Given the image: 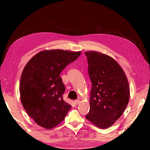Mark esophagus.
I'll list each match as a JSON object with an SVG mask.
<instances>
[{"instance_id":"34e87169","label":"esophagus","mask_w":150,"mask_h":150,"mask_svg":"<svg viewBox=\"0 0 150 150\" xmlns=\"http://www.w3.org/2000/svg\"><path fill=\"white\" fill-rule=\"evenodd\" d=\"M79 103H80V101L79 100V99H76V100L74 101V103H75L76 104H78Z\"/></svg>"}]
</instances>
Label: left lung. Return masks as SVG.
Wrapping results in <instances>:
<instances>
[{
    "instance_id": "8db88e82",
    "label": "left lung",
    "mask_w": 150,
    "mask_h": 150,
    "mask_svg": "<svg viewBox=\"0 0 150 150\" xmlns=\"http://www.w3.org/2000/svg\"><path fill=\"white\" fill-rule=\"evenodd\" d=\"M92 83L90 110L86 118L99 128L106 129L118 120L128 105L129 87L121 66L106 54L85 52Z\"/></svg>"
}]
</instances>
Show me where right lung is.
I'll return each mask as SVG.
<instances>
[{
    "instance_id": "add662e5",
    "label": "right lung",
    "mask_w": 150,
    "mask_h": 150,
    "mask_svg": "<svg viewBox=\"0 0 150 150\" xmlns=\"http://www.w3.org/2000/svg\"><path fill=\"white\" fill-rule=\"evenodd\" d=\"M81 53L46 50L35 54L25 65L20 81L21 100L39 126L50 129L64 120L71 106L63 100L65 86L59 74Z\"/></svg>"
}]
</instances>
